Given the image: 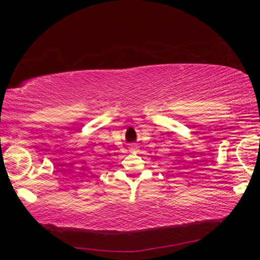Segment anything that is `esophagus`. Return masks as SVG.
Instances as JSON below:
<instances>
[{
    "instance_id": "obj_1",
    "label": "esophagus",
    "mask_w": 260,
    "mask_h": 260,
    "mask_svg": "<svg viewBox=\"0 0 260 260\" xmlns=\"http://www.w3.org/2000/svg\"><path fill=\"white\" fill-rule=\"evenodd\" d=\"M138 150V145L135 143H131L129 145V151H137Z\"/></svg>"
}]
</instances>
